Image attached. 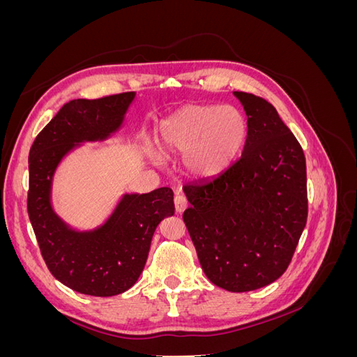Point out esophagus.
Segmentation results:
<instances>
[{
	"label": "esophagus",
	"mask_w": 357,
	"mask_h": 357,
	"mask_svg": "<svg viewBox=\"0 0 357 357\" xmlns=\"http://www.w3.org/2000/svg\"><path fill=\"white\" fill-rule=\"evenodd\" d=\"M174 205H176V211L177 213H183L188 208V199L185 195H181V193H177L174 197Z\"/></svg>",
	"instance_id": "esophagus-1"
}]
</instances>
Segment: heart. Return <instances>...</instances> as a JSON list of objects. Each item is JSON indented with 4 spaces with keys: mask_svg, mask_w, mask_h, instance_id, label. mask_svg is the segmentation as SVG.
Instances as JSON below:
<instances>
[{
    "mask_svg": "<svg viewBox=\"0 0 357 357\" xmlns=\"http://www.w3.org/2000/svg\"><path fill=\"white\" fill-rule=\"evenodd\" d=\"M245 134L234 107L190 105L162 123L160 146L165 155H185L183 167L192 177L211 178L232 164Z\"/></svg>",
    "mask_w": 357,
    "mask_h": 357,
    "instance_id": "heart-1",
    "label": "heart"
}]
</instances>
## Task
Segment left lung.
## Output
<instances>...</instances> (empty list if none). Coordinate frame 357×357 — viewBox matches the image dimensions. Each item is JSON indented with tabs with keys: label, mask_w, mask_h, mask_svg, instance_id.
Returning a JSON list of instances; mask_svg holds the SVG:
<instances>
[{
	"label": "left lung",
	"mask_w": 357,
	"mask_h": 357,
	"mask_svg": "<svg viewBox=\"0 0 357 357\" xmlns=\"http://www.w3.org/2000/svg\"><path fill=\"white\" fill-rule=\"evenodd\" d=\"M247 114L241 158L183 186V213L202 271L229 291L271 284L287 269L308 215L304 150L273 104L234 92Z\"/></svg>",
	"instance_id": "1"
}]
</instances>
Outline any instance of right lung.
I'll use <instances>...</instances> for the list:
<instances>
[{
  "mask_svg": "<svg viewBox=\"0 0 357 357\" xmlns=\"http://www.w3.org/2000/svg\"><path fill=\"white\" fill-rule=\"evenodd\" d=\"M134 98L135 92H123L63 104L29 150L28 215L41 256L53 277L83 295L114 296L132 287L156 226L174 214L169 188L123 195L93 231L71 229L52 208V180L62 158L79 143L102 142L116 132Z\"/></svg>",
  "mask_w": 357,
  "mask_h": 357,
  "instance_id": "add662e5",
  "label": "right lung"
}]
</instances>
